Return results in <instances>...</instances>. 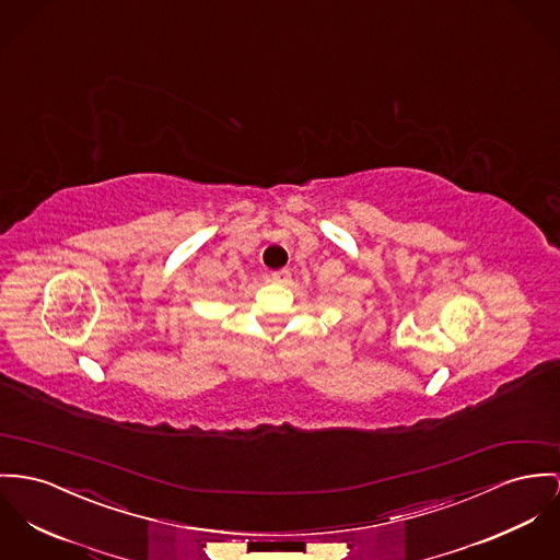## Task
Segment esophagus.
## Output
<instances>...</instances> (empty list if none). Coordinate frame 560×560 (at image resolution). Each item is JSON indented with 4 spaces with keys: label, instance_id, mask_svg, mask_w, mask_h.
Segmentation results:
<instances>
[{
    "label": "esophagus",
    "instance_id": "1",
    "mask_svg": "<svg viewBox=\"0 0 560 560\" xmlns=\"http://www.w3.org/2000/svg\"><path fill=\"white\" fill-rule=\"evenodd\" d=\"M288 277H290L288 270H279V272H272V275H270V281H272V283H283V281H288Z\"/></svg>",
    "mask_w": 560,
    "mask_h": 560
}]
</instances>
